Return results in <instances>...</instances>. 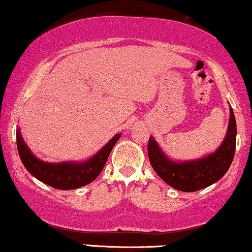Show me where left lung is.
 Instances as JSON below:
<instances>
[{"label": "left lung", "mask_w": 252, "mask_h": 252, "mask_svg": "<svg viewBox=\"0 0 252 252\" xmlns=\"http://www.w3.org/2000/svg\"><path fill=\"white\" fill-rule=\"evenodd\" d=\"M227 134L220 149L213 155L194 161L174 162L161 151L157 142L150 137L148 155L157 174L174 189L183 192H194L220 180L233 161L236 143V123L232 109Z\"/></svg>", "instance_id": "1"}]
</instances>
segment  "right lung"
<instances>
[{"mask_svg":"<svg viewBox=\"0 0 252 252\" xmlns=\"http://www.w3.org/2000/svg\"><path fill=\"white\" fill-rule=\"evenodd\" d=\"M119 137L120 134L116 135L95 156L81 163H47L42 161L36 158L25 144L19 129L17 130V148L21 161L32 176L54 189H74L87 185L99 176Z\"/></svg>","mask_w":252,"mask_h":252,"instance_id":"1","label":"right lung"}]
</instances>
